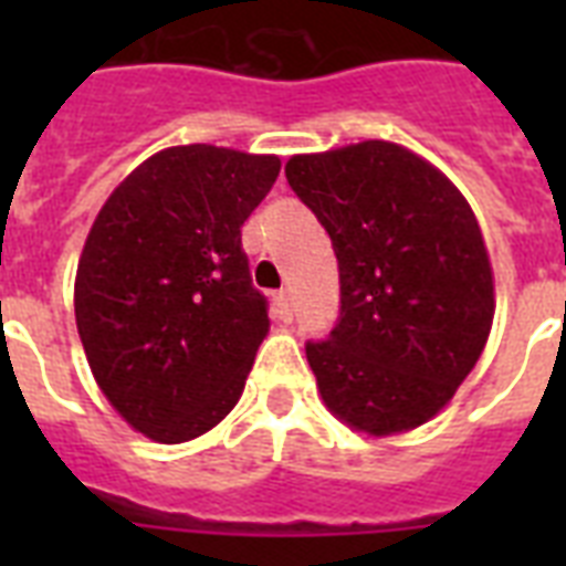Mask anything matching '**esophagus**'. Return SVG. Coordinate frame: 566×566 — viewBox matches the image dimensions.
<instances>
[{
	"label": "esophagus",
	"instance_id": "esophagus-1",
	"mask_svg": "<svg viewBox=\"0 0 566 566\" xmlns=\"http://www.w3.org/2000/svg\"><path fill=\"white\" fill-rule=\"evenodd\" d=\"M273 305H275V314H279V319H284V323H291L293 311H291V300H287V291L275 293Z\"/></svg>",
	"mask_w": 566,
	"mask_h": 566
}]
</instances>
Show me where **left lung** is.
<instances>
[{"label": "left lung", "instance_id": "1", "mask_svg": "<svg viewBox=\"0 0 566 566\" xmlns=\"http://www.w3.org/2000/svg\"><path fill=\"white\" fill-rule=\"evenodd\" d=\"M340 270V319L305 355L323 402L370 438L438 417L493 326V266L464 193L390 140L284 164Z\"/></svg>", "mask_w": 566, "mask_h": 566}]
</instances>
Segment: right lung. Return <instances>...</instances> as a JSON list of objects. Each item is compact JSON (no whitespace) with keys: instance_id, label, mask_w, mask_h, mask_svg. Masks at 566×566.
I'll use <instances>...</instances> for the list:
<instances>
[{"instance_id":"obj_1","label":"right lung","mask_w":566,"mask_h":566,"mask_svg":"<svg viewBox=\"0 0 566 566\" xmlns=\"http://www.w3.org/2000/svg\"><path fill=\"white\" fill-rule=\"evenodd\" d=\"M279 155L170 146L96 213L75 270V326L96 385L135 431L185 443L238 405L270 332L240 226Z\"/></svg>"}]
</instances>
